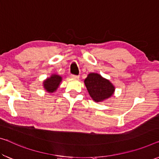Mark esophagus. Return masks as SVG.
<instances>
[{
	"label": "esophagus",
	"instance_id": "esophagus-1",
	"mask_svg": "<svg viewBox=\"0 0 159 159\" xmlns=\"http://www.w3.org/2000/svg\"><path fill=\"white\" fill-rule=\"evenodd\" d=\"M71 77L72 78H74V79H78L79 78V76L78 75H71Z\"/></svg>",
	"mask_w": 159,
	"mask_h": 159
}]
</instances>
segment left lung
<instances>
[{
  "instance_id": "8db88e82",
  "label": "left lung",
  "mask_w": 159,
  "mask_h": 159,
  "mask_svg": "<svg viewBox=\"0 0 159 159\" xmlns=\"http://www.w3.org/2000/svg\"><path fill=\"white\" fill-rule=\"evenodd\" d=\"M88 92L94 101L99 102L110 97L114 92L111 83L97 73H90L84 80Z\"/></svg>"
}]
</instances>
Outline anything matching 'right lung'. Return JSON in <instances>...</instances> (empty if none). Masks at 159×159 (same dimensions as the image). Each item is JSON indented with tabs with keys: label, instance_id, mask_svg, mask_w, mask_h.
I'll list each match as a JSON object with an SVG mask.
<instances>
[{
	"label": "right lung",
	"instance_id": "obj_1",
	"mask_svg": "<svg viewBox=\"0 0 159 159\" xmlns=\"http://www.w3.org/2000/svg\"><path fill=\"white\" fill-rule=\"evenodd\" d=\"M61 81H62V77L60 76L52 75L50 78H48L44 81V88L48 92H53L59 87Z\"/></svg>",
	"mask_w": 159,
	"mask_h": 159
}]
</instances>
